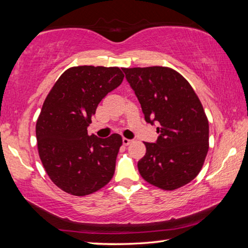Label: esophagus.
I'll return each instance as SVG.
<instances>
[{
    "instance_id": "34e87169",
    "label": "esophagus",
    "mask_w": 248,
    "mask_h": 248,
    "mask_svg": "<svg viewBox=\"0 0 248 248\" xmlns=\"http://www.w3.org/2000/svg\"><path fill=\"white\" fill-rule=\"evenodd\" d=\"M131 142H132V140H129V139H127V138H124V139H123V143L125 146L129 145L130 143H131Z\"/></svg>"
}]
</instances>
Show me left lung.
I'll return each mask as SVG.
<instances>
[{
    "mask_svg": "<svg viewBox=\"0 0 248 248\" xmlns=\"http://www.w3.org/2000/svg\"><path fill=\"white\" fill-rule=\"evenodd\" d=\"M146 123L156 124L155 143L144 142L140 175L149 184L175 190L202 169L209 150V123L200 99L182 74L166 66L123 68Z\"/></svg>",
    "mask_w": 248,
    "mask_h": 248,
    "instance_id": "left-lung-1",
    "label": "left lung"
}]
</instances>
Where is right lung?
<instances>
[{"label": "right lung", "mask_w": 248, "mask_h": 248, "mask_svg": "<svg viewBox=\"0 0 248 248\" xmlns=\"http://www.w3.org/2000/svg\"><path fill=\"white\" fill-rule=\"evenodd\" d=\"M124 77L117 66H73L45 99L36 124L38 153L50 179L70 195L93 194L114 176L123 138L99 139L89 136L87 127L100 100Z\"/></svg>", "instance_id": "add662e5"}]
</instances>
